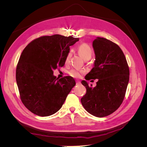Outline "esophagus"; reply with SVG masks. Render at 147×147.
I'll list each match as a JSON object with an SVG mask.
<instances>
[{
  "label": "esophagus",
  "mask_w": 147,
  "mask_h": 147,
  "mask_svg": "<svg viewBox=\"0 0 147 147\" xmlns=\"http://www.w3.org/2000/svg\"><path fill=\"white\" fill-rule=\"evenodd\" d=\"M76 84H77V85H78V84H80V82L79 80H76Z\"/></svg>",
  "instance_id": "esophagus-1"
}]
</instances>
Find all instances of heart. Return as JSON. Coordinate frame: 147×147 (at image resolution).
Segmentation results:
<instances>
[{
	"label": "heart",
	"instance_id": "b5f03b06",
	"mask_svg": "<svg viewBox=\"0 0 147 147\" xmlns=\"http://www.w3.org/2000/svg\"><path fill=\"white\" fill-rule=\"evenodd\" d=\"M78 52L82 56L83 59L84 60L86 59H90L92 54H93V50L91 46H90L87 43H82L77 48ZM71 51H69L67 54L65 58V63L67 64L69 62L70 57H71ZM84 72V70H79V69H72L69 71V74L71 77L74 78H78Z\"/></svg>",
	"mask_w": 147,
	"mask_h": 147
}]
</instances>
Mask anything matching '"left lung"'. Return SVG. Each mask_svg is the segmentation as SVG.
<instances>
[{
	"mask_svg": "<svg viewBox=\"0 0 147 147\" xmlns=\"http://www.w3.org/2000/svg\"><path fill=\"white\" fill-rule=\"evenodd\" d=\"M92 47L96 55L94 67L85 79L98 81L94 88L85 80L82 82L86 92L81 102L88 113L101 118L113 113L122 104L129 80V69L125 56L116 43L97 37Z\"/></svg>",
	"mask_w": 147,
	"mask_h": 147,
	"instance_id": "left-lung-1",
	"label": "left lung"
}]
</instances>
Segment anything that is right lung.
<instances>
[{
  "label": "right lung",
  "instance_id": "obj_1",
  "mask_svg": "<svg viewBox=\"0 0 147 147\" xmlns=\"http://www.w3.org/2000/svg\"><path fill=\"white\" fill-rule=\"evenodd\" d=\"M79 38L58 34L34 40L22 52L16 70L20 98L31 112L48 117L63 106L75 85L74 78L58 79L53 70L63 67L65 58Z\"/></svg>",
  "mask_w": 147,
  "mask_h": 147
}]
</instances>
